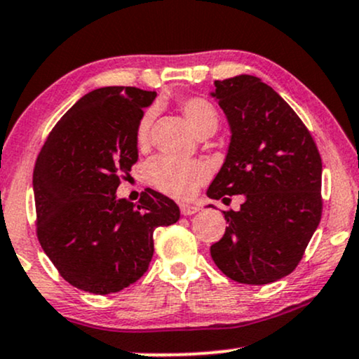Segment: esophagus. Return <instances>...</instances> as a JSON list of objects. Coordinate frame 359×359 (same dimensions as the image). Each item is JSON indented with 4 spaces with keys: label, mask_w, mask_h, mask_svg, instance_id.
Here are the masks:
<instances>
[{
    "label": "esophagus",
    "mask_w": 359,
    "mask_h": 359,
    "mask_svg": "<svg viewBox=\"0 0 359 359\" xmlns=\"http://www.w3.org/2000/svg\"><path fill=\"white\" fill-rule=\"evenodd\" d=\"M198 212L197 205H192V203H180V213L182 215H194V213Z\"/></svg>",
    "instance_id": "1"
}]
</instances>
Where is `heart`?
<instances>
[{"label": "heart", "instance_id": "heart-1", "mask_svg": "<svg viewBox=\"0 0 359 359\" xmlns=\"http://www.w3.org/2000/svg\"><path fill=\"white\" fill-rule=\"evenodd\" d=\"M179 109L189 122L190 129L198 137H208L219 129V112L210 102L202 97L180 99ZM154 109L140 116L135 140L139 147H146L149 140V130L154 121ZM147 182L161 192L177 198H187L197 190L198 185L205 182L208 177L207 165L201 161H174L169 157H157L149 162L146 169Z\"/></svg>", "mask_w": 359, "mask_h": 359}]
</instances>
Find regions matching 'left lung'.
Returning <instances> with one entry per match:
<instances>
[{
    "label": "left lung",
    "mask_w": 359,
    "mask_h": 359,
    "mask_svg": "<svg viewBox=\"0 0 359 359\" xmlns=\"http://www.w3.org/2000/svg\"><path fill=\"white\" fill-rule=\"evenodd\" d=\"M210 96L229 121L224 165L207 195H243L224 212V237L210 247L215 265L238 283L266 285L292 273L321 219V157L300 117L260 78L215 81ZM212 207V205H208Z\"/></svg>",
    "instance_id": "left-lung-1"
}]
</instances>
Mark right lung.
Returning a JSON list of instances; mask_svg holds the SVG:
<instances>
[{"label":"right lung","mask_w":359,"mask_h":359,"mask_svg":"<svg viewBox=\"0 0 359 359\" xmlns=\"http://www.w3.org/2000/svg\"><path fill=\"white\" fill-rule=\"evenodd\" d=\"M156 90L109 86L84 94L49 134L33 174L38 238L62 278L96 294L116 293L147 271L154 230L175 224L172 198L147 189L117 198L139 158L135 130Z\"/></svg>","instance_id":"right-lung-1"}]
</instances>
